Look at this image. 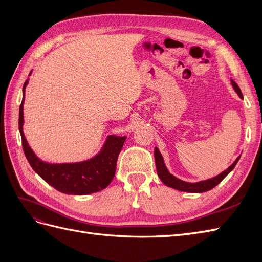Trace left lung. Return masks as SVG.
Here are the masks:
<instances>
[{
	"label": "left lung",
	"instance_id": "left-lung-1",
	"mask_svg": "<svg viewBox=\"0 0 262 262\" xmlns=\"http://www.w3.org/2000/svg\"><path fill=\"white\" fill-rule=\"evenodd\" d=\"M232 85L234 86V90L235 92L239 95V97L243 98V94L239 90L238 85H237L234 81H232ZM154 156H155V165H156V170H157V175L158 177L161 178V180L164 182L166 186L171 187L173 189H177L179 191H185V192H195V193H201V192H205V191H209V190L213 189L215 186H217L220 182L223 180L229 172H231L234 167L236 166L237 162L239 161V157L237 158V160L233 163V165L229 166V167L224 170L222 173H220L219 176L214 177L212 179H208V180H204V181H200V182H195V184H190V182H186V181H182L178 178H176L175 176H172L171 173L168 172L167 168H166V166L164 164L163 161V156L161 155L160 150H158L155 147L154 150Z\"/></svg>",
	"mask_w": 262,
	"mask_h": 262
}]
</instances>
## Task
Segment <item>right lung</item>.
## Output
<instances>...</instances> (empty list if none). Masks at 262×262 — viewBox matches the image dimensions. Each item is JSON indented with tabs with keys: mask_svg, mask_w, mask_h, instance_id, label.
I'll list each match as a JSON object with an SVG mask.
<instances>
[{
	"mask_svg": "<svg viewBox=\"0 0 262 262\" xmlns=\"http://www.w3.org/2000/svg\"><path fill=\"white\" fill-rule=\"evenodd\" d=\"M27 83L28 81L24 83L23 87L24 97L19 106L18 128L24 153H25L31 167L46 182H48L50 186L63 193L83 195L105 189L115 176L117 160L125 141V137H108L101 152L86 162L74 164H49L40 161L29 147L23 132V104Z\"/></svg>",
	"mask_w": 262,
	"mask_h": 262,
	"instance_id": "right-lung-1",
	"label": "right lung"
}]
</instances>
